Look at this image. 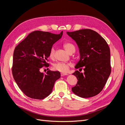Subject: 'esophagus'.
<instances>
[{"mask_svg": "<svg viewBox=\"0 0 125 125\" xmlns=\"http://www.w3.org/2000/svg\"><path fill=\"white\" fill-rule=\"evenodd\" d=\"M68 74L67 73H61V74H60V75H61V76L62 77V76H63V75H67Z\"/></svg>", "mask_w": 125, "mask_h": 125, "instance_id": "obj_1", "label": "esophagus"}]
</instances>
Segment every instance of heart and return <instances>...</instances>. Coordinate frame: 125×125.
Segmentation results:
<instances>
[{
    "instance_id": "b5f03b06",
    "label": "heart",
    "mask_w": 125,
    "mask_h": 125,
    "mask_svg": "<svg viewBox=\"0 0 125 125\" xmlns=\"http://www.w3.org/2000/svg\"><path fill=\"white\" fill-rule=\"evenodd\" d=\"M63 47L69 53H70V52H71L75 50V48L73 45L69 43H66L64 44ZM54 52L55 49L54 47H52L51 49L50 52V57L51 58L53 57L54 56ZM70 66V63L62 62H57L55 63L53 65V68L55 70L58 71L59 72H62V73H66L69 70Z\"/></svg>"
}]
</instances>
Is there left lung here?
Segmentation results:
<instances>
[{
	"label": "left lung",
	"instance_id": "1",
	"mask_svg": "<svg viewBox=\"0 0 125 125\" xmlns=\"http://www.w3.org/2000/svg\"><path fill=\"white\" fill-rule=\"evenodd\" d=\"M67 34L79 48L80 60L74 68L83 67L84 71L80 73L77 70L73 73L78 81L72 88V91L81 97H93L103 90L111 73L108 45L99 33L90 29L67 32Z\"/></svg>",
	"mask_w": 125,
	"mask_h": 125
}]
</instances>
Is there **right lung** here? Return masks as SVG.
Masks as SVG:
<instances>
[{
    "instance_id": "right-lung-1",
    "label": "right lung",
    "mask_w": 125,
    "mask_h": 125,
    "mask_svg": "<svg viewBox=\"0 0 125 125\" xmlns=\"http://www.w3.org/2000/svg\"><path fill=\"white\" fill-rule=\"evenodd\" d=\"M62 33L34 31L15 48L12 75L19 88L27 96L44 99L52 93L55 81L60 78L59 71L48 70L44 74L40 69L49 65L46 62L51 49Z\"/></svg>"
}]
</instances>
